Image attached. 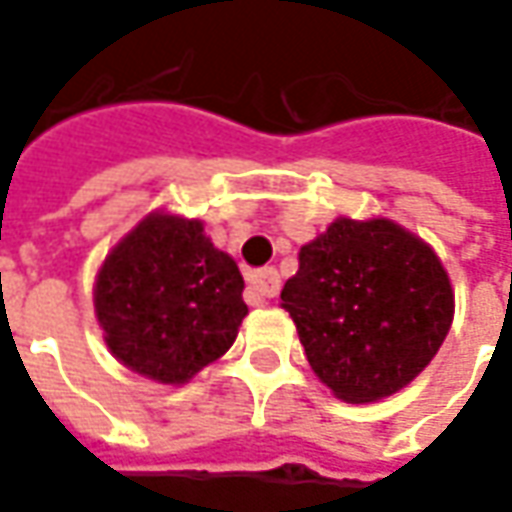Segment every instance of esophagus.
<instances>
[{"instance_id":"obj_1","label":"esophagus","mask_w":512,"mask_h":512,"mask_svg":"<svg viewBox=\"0 0 512 512\" xmlns=\"http://www.w3.org/2000/svg\"><path fill=\"white\" fill-rule=\"evenodd\" d=\"M282 287V279H279V270L276 267H265V270H256L247 282V302L259 305L265 299H273Z\"/></svg>"}]
</instances>
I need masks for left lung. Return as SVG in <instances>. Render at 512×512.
Masks as SVG:
<instances>
[{
	"label": "left lung",
	"instance_id": "obj_1",
	"mask_svg": "<svg viewBox=\"0 0 512 512\" xmlns=\"http://www.w3.org/2000/svg\"><path fill=\"white\" fill-rule=\"evenodd\" d=\"M313 373L367 404L413 382L453 325L456 296L436 250L393 219L339 216L299 250L282 287Z\"/></svg>",
	"mask_w": 512,
	"mask_h": 512
}]
</instances>
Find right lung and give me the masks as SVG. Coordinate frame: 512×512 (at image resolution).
Listing matches in <instances>:
<instances>
[{
  "mask_svg": "<svg viewBox=\"0 0 512 512\" xmlns=\"http://www.w3.org/2000/svg\"><path fill=\"white\" fill-rule=\"evenodd\" d=\"M245 279L199 219L153 210L110 247L93 285L108 350L159 384H185L225 356L247 316Z\"/></svg>",
  "mask_w": 512,
  "mask_h": 512,
  "instance_id": "add662e5",
  "label": "right lung"
}]
</instances>
